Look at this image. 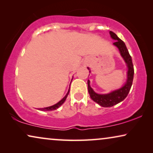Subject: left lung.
Returning a JSON list of instances; mask_svg holds the SVG:
<instances>
[{
    "mask_svg": "<svg viewBox=\"0 0 153 153\" xmlns=\"http://www.w3.org/2000/svg\"><path fill=\"white\" fill-rule=\"evenodd\" d=\"M109 33L111 38L116 40L114 43V45L118 47L119 49L121 56L124 59L125 63L127 65L128 71H127V79L124 85L120 88L111 92L110 93L108 94L96 93L90 85V81L88 80V93L91 99L103 107H111V106L120 103V102L123 101L126 98L129 91H130L131 85H132L134 73L131 57L129 55V51L124 42L121 40L117 36L116 34H115L112 31H110ZM88 69L90 70L89 68H88ZM89 72H91V71H89Z\"/></svg>",
    "mask_w": 153,
    "mask_h": 153,
    "instance_id": "obj_1",
    "label": "left lung"
}]
</instances>
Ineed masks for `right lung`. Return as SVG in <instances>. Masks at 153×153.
<instances>
[{
    "instance_id": "obj_1",
    "label": "right lung",
    "mask_w": 153,
    "mask_h": 153,
    "mask_svg": "<svg viewBox=\"0 0 153 153\" xmlns=\"http://www.w3.org/2000/svg\"><path fill=\"white\" fill-rule=\"evenodd\" d=\"M69 92H70V89H69L68 92V93H67L66 95L65 96V97L62 98V99L60 100V102H58L57 104H54V105H53V106H48V107H45V108H39V110H40V111H53V110L57 109V108H59L60 106H61L62 104L64 103L65 101L66 98H67V97H68V94H69Z\"/></svg>"
}]
</instances>
